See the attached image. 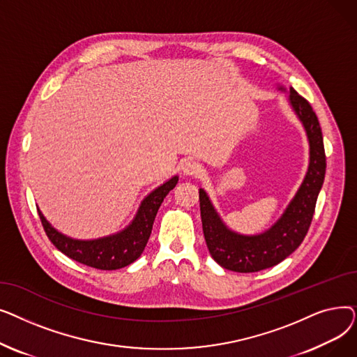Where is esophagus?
<instances>
[{
	"label": "esophagus",
	"instance_id": "esophagus-1",
	"mask_svg": "<svg viewBox=\"0 0 357 357\" xmlns=\"http://www.w3.org/2000/svg\"><path fill=\"white\" fill-rule=\"evenodd\" d=\"M202 171L201 165L197 160H186L182 165V172L183 175H188V176H198Z\"/></svg>",
	"mask_w": 357,
	"mask_h": 357
}]
</instances>
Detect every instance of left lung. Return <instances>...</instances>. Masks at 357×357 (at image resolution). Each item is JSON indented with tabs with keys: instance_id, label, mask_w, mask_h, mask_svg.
<instances>
[{
	"instance_id": "left-lung-1",
	"label": "left lung",
	"mask_w": 357,
	"mask_h": 357,
	"mask_svg": "<svg viewBox=\"0 0 357 357\" xmlns=\"http://www.w3.org/2000/svg\"><path fill=\"white\" fill-rule=\"evenodd\" d=\"M279 89H285L279 86ZM289 104L303 123L310 143L307 175L284 214L265 233L245 236L230 230L217 214L207 192L199 190V210L205 243L211 257L224 269L259 272L278 265L301 245L308 233L326 175V152L320 123L310 102L289 88Z\"/></svg>"
}]
</instances>
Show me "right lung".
Wrapping results in <instances>:
<instances>
[{"instance_id": "1", "label": "right lung", "mask_w": 357, "mask_h": 357, "mask_svg": "<svg viewBox=\"0 0 357 357\" xmlns=\"http://www.w3.org/2000/svg\"><path fill=\"white\" fill-rule=\"evenodd\" d=\"M176 183L178 176H172L167 182L158 186L142 201L139 211L131 224H128L123 231L102 238H70L53 229L40 210L37 211H39L43 229L56 249L82 265L101 271H116L133 264L136 259L140 257L147 245L150 233H152L153 221L160 204L169 191L175 188Z\"/></svg>"}]
</instances>
